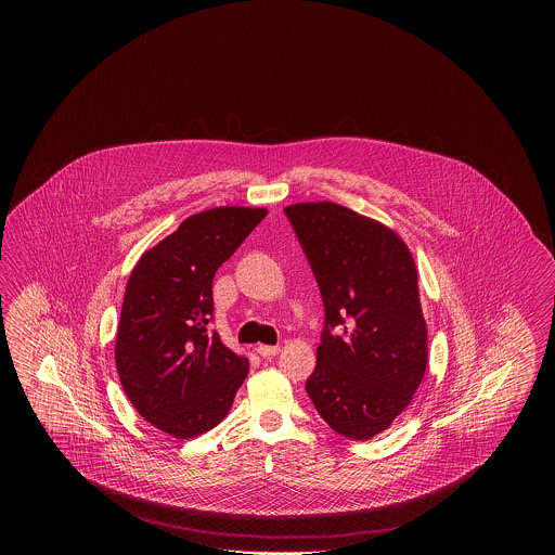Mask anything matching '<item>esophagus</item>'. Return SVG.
Here are the masks:
<instances>
[{
  "instance_id": "34e87169",
  "label": "esophagus",
  "mask_w": 555,
  "mask_h": 555,
  "mask_svg": "<svg viewBox=\"0 0 555 555\" xmlns=\"http://www.w3.org/2000/svg\"><path fill=\"white\" fill-rule=\"evenodd\" d=\"M256 351H258L262 358H272V356H276V353L281 351V347H279V345H258Z\"/></svg>"
}]
</instances>
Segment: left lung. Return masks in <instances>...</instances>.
Returning <instances> with one entry per match:
<instances>
[{"label":"left lung","instance_id":"obj_1","mask_svg":"<svg viewBox=\"0 0 555 555\" xmlns=\"http://www.w3.org/2000/svg\"><path fill=\"white\" fill-rule=\"evenodd\" d=\"M324 301L306 391L335 433L387 430L423 383L428 337L418 272L389 227L333 202L285 208Z\"/></svg>","mask_w":555,"mask_h":555}]
</instances>
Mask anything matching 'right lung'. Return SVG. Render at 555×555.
<instances>
[{
	"instance_id": "right-lung-1",
	"label": "right lung",
	"mask_w": 555,
	"mask_h": 555,
	"mask_svg": "<svg viewBox=\"0 0 555 555\" xmlns=\"http://www.w3.org/2000/svg\"><path fill=\"white\" fill-rule=\"evenodd\" d=\"M266 208H211L147 249L132 268L116 331V369L134 410L191 439L222 423L249 362L210 333L211 281Z\"/></svg>"
}]
</instances>
